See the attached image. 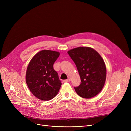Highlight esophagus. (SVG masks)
I'll list each match as a JSON object with an SVG mask.
<instances>
[{
    "instance_id": "34e87169",
    "label": "esophagus",
    "mask_w": 131,
    "mask_h": 131,
    "mask_svg": "<svg viewBox=\"0 0 131 131\" xmlns=\"http://www.w3.org/2000/svg\"><path fill=\"white\" fill-rule=\"evenodd\" d=\"M70 79H67V80H64L63 81V82H69L70 81Z\"/></svg>"
}]
</instances>
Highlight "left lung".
Listing matches in <instances>:
<instances>
[{
	"label": "left lung",
	"mask_w": 131,
	"mask_h": 131,
	"mask_svg": "<svg viewBox=\"0 0 131 131\" xmlns=\"http://www.w3.org/2000/svg\"><path fill=\"white\" fill-rule=\"evenodd\" d=\"M67 53L76 65L81 84L74 87L81 97L90 99L99 94L106 79V67L100 54L91 47H80Z\"/></svg>",
	"instance_id": "8db88e82"
}]
</instances>
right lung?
<instances>
[{
    "mask_svg": "<svg viewBox=\"0 0 131 131\" xmlns=\"http://www.w3.org/2000/svg\"><path fill=\"white\" fill-rule=\"evenodd\" d=\"M60 53L42 50L29 62L26 72V82L31 93L40 100L48 101L56 97L61 83L53 65Z\"/></svg>",
    "mask_w": 131,
    "mask_h": 131,
    "instance_id": "right-lung-1",
    "label": "right lung"
}]
</instances>
